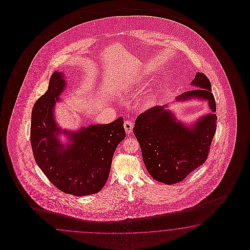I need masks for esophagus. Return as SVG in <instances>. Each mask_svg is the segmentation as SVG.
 I'll return each instance as SVG.
<instances>
[{
  "instance_id": "1",
  "label": "esophagus",
  "mask_w": 250,
  "mask_h": 250,
  "mask_svg": "<svg viewBox=\"0 0 250 250\" xmlns=\"http://www.w3.org/2000/svg\"><path fill=\"white\" fill-rule=\"evenodd\" d=\"M124 127L125 129V132H126V134H131L132 133V131H133V127H134V125H133V123L130 121H125V124H124Z\"/></svg>"
}]
</instances>
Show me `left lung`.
<instances>
[{
    "mask_svg": "<svg viewBox=\"0 0 250 250\" xmlns=\"http://www.w3.org/2000/svg\"><path fill=\"white\" fill-rule=\"evenodd\" d=\"M190 84L200 89L184 92L177 100H206L212 113L186 126L176 120L166 105L154 106L139 114L135 123L134 134L140 144L145 166L154 180L167 185L182 182L205 163L216 131V104L210 81L198 72Z\"/></svg>",
    "mask_w": 250,
    "mask_h": 250,
    "instance_id": "1",
    "label": "left lung"
}]
</instances>
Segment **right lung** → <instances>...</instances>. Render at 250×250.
Instances as JSON below:
<instances>
[{
  "label": "right lung",
  "instance_id": "obj_1",
  "mask_svg": "<svg viewBox=\"0 0 250 250\" xmlns=\"http://www.w3.org/2000/svg\"><path fill=\"white\" fill-rule=\"evenodd\" d=\"M61 72L55 71L48 89L38 99L31 115V146L35 160L56 188L71 195L97 193L105 185L117 146L125 137L124 119L92 125L68 135L66 148L58 139L61 130L53 109L65 88Z\"/></svg>",
  "mask_w": 250,
  "mask_h": 250
}]
</instances>
